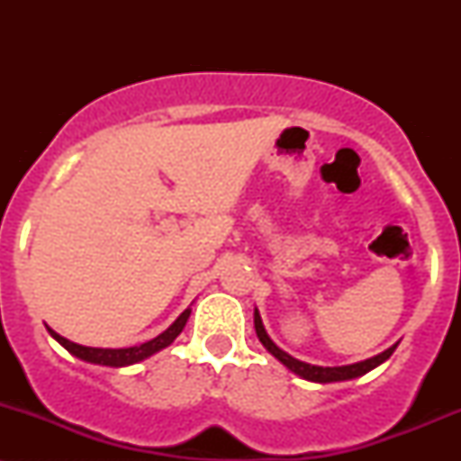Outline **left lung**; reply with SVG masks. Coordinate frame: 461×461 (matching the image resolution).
I'll use <instances>...</instances> for the list:
<instances>
[{
    "label": "left lung",
    "mask_w": 461,
    "mask_h": 461,
    "mask_svg": "<svg viewBox=\"0 0 461 461\" xmlns=\"http://www.w3.org/2000/svg\"><path fill=\"white\" fill-rule=\"evenodd\" d=\"M253 325H256V333H258V338H260L264 348H267V351L271 353L275 359H279V362H282L284 366L290 370V373L299 375V377L305 379V382H314V384L348 382V379L362 377V375H366L368 370L377 368L379 364H384L385 359L393 356L394 348L399 347V342H396V345L385 348V351L379 353V356L362 359V362H356V364H347V366H316V364L301 362V359L293 357L290 353H285L284 348H279L277 345H275V342L271 340V336H268L267 330H264L262 316H260V312H258V308L253 310Z\"/></svg>",
    "instance_id": "8db88e82"
}]
</instances>
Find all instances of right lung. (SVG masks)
<instances>
[{
  "label": "right lung",
  "instance_id": "1",
  "mask_svg": "<svg viewBox=\"0 0 461 461\" xmlns=\"http://www.w3.org/2000/svg\"><path fill=\"white\" fill-rule=\"evenodd\" d=\"M190 316V308H186L182 312V314L177 316L176 321H173V325H168L167 330H164L160 336L151 338V340L142 342L139 347H128V348H99V347H84V345H77V342H71L67 340L65 336H60V333H56L51 327H47V331L51 333V338H54L56 342H60L62 347L67 348L71 356H76L79 359H84V362L88 364H99V366H113V368H123V366H131V364H139L142 359L151 357L153 353L162 351V348H167L171 345L173 340L182 333L184 327H186V321Z\"/></svg>",
  "mask_w": 461,
  "mask_h": 461
}]
</instances>
